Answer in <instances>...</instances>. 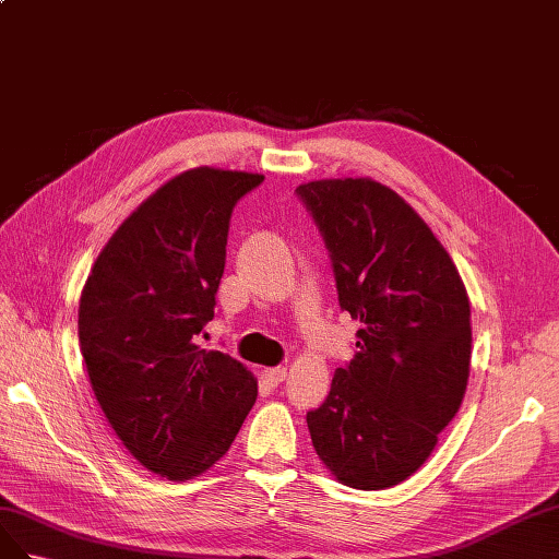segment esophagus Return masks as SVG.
<instances>
[{
    "label": "esophagus",
    "mask_w": 559,
    "mask_h": 559,
    "mask_svg": "<svg viewBox=\"0 0 559 559\" xmlns=\"http://www.w3.org/2000/svg\"><path fill=\"white\" fill-rule=\"evenodd\" d=\"M262 377H264L266 384L278 386L281 381H283L285 377H288V368H283V365H281V368H266V370L262 372Z\"/></svg>",
    "instance_id": "34e87169"
}]
</instances>
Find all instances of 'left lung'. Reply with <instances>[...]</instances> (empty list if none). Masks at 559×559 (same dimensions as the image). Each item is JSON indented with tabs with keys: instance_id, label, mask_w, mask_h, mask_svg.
Returning <instances> with one entry per match:
<instances>
[{
	"instance_id": "8db88e82",
	"label": "left lung",
	"mask_w": 559,
	"mask_h": 559,
	"mask_svg": "<svg viewBox=\"0 0 559 559\" xmlns=\"http://www.w3.org/2000/svg\"><path fill=\"white\" fill-rule=\"evenodd\" d=\"M332 260L356 356L307 414L340 483L386 489L417 473L464 401L471 305L452 258L393 189L370 178L297 187Z\"/></svg>"
}]
</instances>
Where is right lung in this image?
<instances>
[{"label":"right lung","mask_w":559,"mask_h":559,"mask_svg":"<svg viewBox=\"0 0 559 559\" xmlns=\"http://www.w3.org/2000/svg\"><path fill=\"white\" fill-rule=\"evenodd\" d=\"M264 175L191 168L123 219L79 301V344L107 421L142 466L189 480L231 448L258 381L199 340L215 316L234 205Z\"/></svg>","instance_id":"obj_1"}]
</instances>
